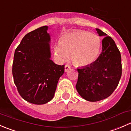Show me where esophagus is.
I'll list each match as a JSON object with an SVG mask.
<instances>
[{"label":"esophagus","instance_id":"obj_1","mask_svg":"<svg viewBox=\"0 0 131 131\" xmlns=\"http://www.w3.org/2000/svg\"><path fill=\"white\" fill-rule=\"evenodd\" d=\"M70 69V66L69 64H65V66H64V71L67 72Z\"/></svg>","mask_w":131,"mask_h":131}]
</instances>
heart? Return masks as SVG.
<instances>
[{"instance_id":"heart-1","label":"heart","mask_w":131,"mask_h":131,"mask_svg":"<svg viewBox=\"0 0 131 131\" xmlns=\"http://www.w3.org/2000/svg\"><path fill=\"white\" fill-rule=\"evenodd\" d=\"M101 46V39L95 33L86 30H74L64 34L59 43L54 45L57 58L61 61L68 58L69 54L73 63L87 66L96 60Z\"/></svg>"}]
</instances>
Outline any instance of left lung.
<instances>
[{"label":"left lung","mask_w":131,"mask_h":131,"mask_svg":"<svg viewBox=\"0 0 131 131\" xmlns=\"http://www.w3.org/2000/svg\"><path fill=\"white\" fill-rule=\"evenodd\" d=\"M96 30L99 36H105L102 41V52L91 64L77 68L75 86L79 94L90 102L110 96L117 87L122 71L121 54L114 40L100 29Z\"/></svg>","instance_id":"8db88e82"}]
</instances>
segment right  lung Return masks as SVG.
Segmentation results:
<instances>
[{"instance_id": "right-lung-1", "label": "right lung", "mask_w": 131, "mask_h": 131, "mask_svg": "<svg viewBox=\"0 0 131 131\" xmlns=\"http://www.w3.org/2000/svg\"><path fill=\"white\" fill-rule=\"evenodd\" d=\"M47 29L43 26L27 34L14 54V82L20 96L34 104H44L52 99L64 72V65L55 64L50 59Z\"/></svg>"}]
</instances>
